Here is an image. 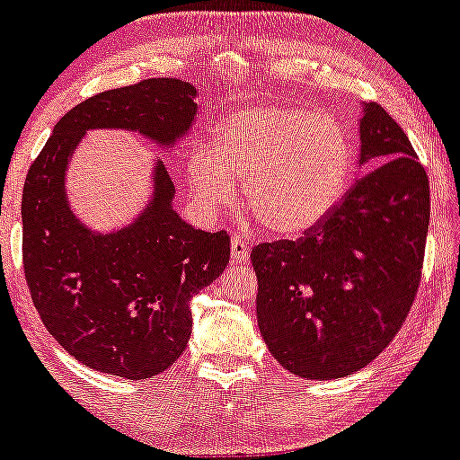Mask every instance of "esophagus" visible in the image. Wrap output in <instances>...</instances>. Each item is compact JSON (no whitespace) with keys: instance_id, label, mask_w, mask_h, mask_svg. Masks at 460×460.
<instances>
[{"instance_id":"34e87169","label":"esophagus","mask_w":460,"mask_h":460,"mask_svg":"<svg viewBox=\"0 0 460 460\" xmlns=\"http://www.w3.org/2000/svg\"><path fill=\"white\" fill-rule=\"evenodd\" d=\"M231 257H234V261L249 260V242L244 240V235L240 234L231 235Z\"/></svg>"}]
</instances>
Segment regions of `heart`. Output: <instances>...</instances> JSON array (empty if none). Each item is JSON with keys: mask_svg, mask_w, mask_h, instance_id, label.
Segmentation results:
<instances>
[{"mask_svg": "<svg viewBox=\"0 0 460 460\" xmlns=\"http://www.w3.org/2000/svg\"><path fill=\"white\" fill-rule=\"evenodd\" d=\"M353 168V144L332 115L305 107L261 104L231 111L218 146L199 144L188 156L196 203L216 211L235 199L261 229L299 235L334 209Z\"/></svg>", "mask_w": 460, "mask_h": 460, "instance_id": "heart-1", "label": "heart"}]
</instances>
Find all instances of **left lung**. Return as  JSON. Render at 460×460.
<instances>
[{"mask_svg":"<svg viewBox=\"0 0 460 460\" xmlns=\"http://www.w3.org/2000/svg\"><path fill=\"white\" fill-rule=\"evenodd\" d=\"M360 164L376 170L321 225L251 251L264 342L284 369L310 380L351 376L380 356L421 281L430 183L380 104L362 111Z\"/></svg>","mask_w":460,"mask_h":460,"instance_id":"8db88e82","label":"left lung"}]
</instances>
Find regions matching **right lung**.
<instances>
[{
    "instance_id": "1",
    "label": "right lung",
    "mask_w": 460,
    "mask_h": 460,
    "mask_svg": "<svg viewBox=\"0 0 460 460\" xmlns=\"http://www.w3.org/2000/svg\"><path fill=\"white\" fill-rule=\"evenodd\" d=\"M196 87L150 78L102 91L58 119L23 185V270L43 325L89 369L146 380L172 367L191 334V296L229 264L226 231L207 234L172 209L174 183L155 164L144 214L115 234H93L69 209L65 170L91 128L137 130L172 146L190 130Z\"/></svg>"
}]
</instances>
